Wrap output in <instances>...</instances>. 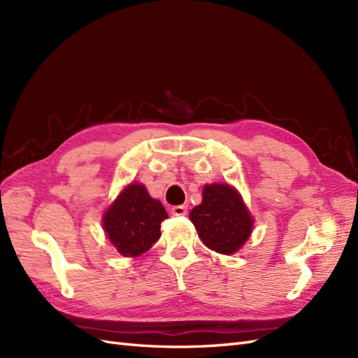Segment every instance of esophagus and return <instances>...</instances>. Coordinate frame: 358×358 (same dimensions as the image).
I'll list each match as a JSON object with an SVG mask.
<instances>
[{"mask_svg":"<svg viewBox=\"0 0 358 358\" xmlns=\"http://www.w3.org/2000/svg\"><path fill=\"white\" fill-rule=\"evenodd\" d=\"M187 213H188L187 206H175V208H171V215H175V216H183Z\"/></svg>","mask_w":358,"mask_h":358,"instance_id":"34e87169","label":"esophagus"}]
</instances>
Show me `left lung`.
<instances>
[{
    "label": "left lung",
    "instance_id": "8db88e82",
    "mask_svg": "<svg viewBox=\"0 0 358 358\" xmlns=\"http://www.w3.org/2000/svg\"><path fill=\"white\" fill-rule=\"evenodd\" d=\"M200 239L220 254H233L252 231V218L234 188L212 183L203 189V201L189 213Z\"/></svg>",
    "mask_w": 358,
    "mask_h": 358
}]
</instances>
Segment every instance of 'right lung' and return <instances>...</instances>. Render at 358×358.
<instances>
[{
	"instance_id": "obj_1",
	"label": "right lung",
	"mask_w": 358,
	"mask_h": 358,
	"mask_svg": "<svg viewBox=\"0 0 358 358\" xmlns=\"http://www.w3.org/2000/svg\"><path fill=\"white\" fill-rule=\"evenodd\" d=\"M166 218L164 206L150 197L143 185L131 183L104 213L103 225L119 254L137 257L159 239L161 222Z\"/></svg>"
}]
</instances>
